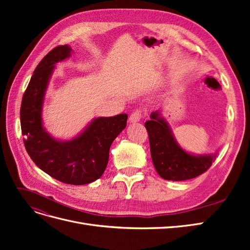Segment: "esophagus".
Returning a JSON list of instances; mask_svg holds the SVG:
<instances>
[{
    "mask_svg": "<svg viewBox=\"0 0 250 250\" xmlns=\"http://www.w3.org/2000/svg\"><path fill=\"white\" fill-rule=\"evenodd\" d=\"M142 119V112L140 110H135L133 111L130 117H129V122L130 123H137Z\"/></svg>",
    "mask_w": 250,
    "mask_h": 250,
    "instance_id": "esophagus-1",
    "label": "esophagus"
}]
</instances>
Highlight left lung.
Listing matches in <instances>:
<instances>
[{"mask_svg": "<svg viewBox=\"0 0 250 250\" xmlns=\"http://www.w3.org/2000/svg\"><path fill=\"white\" fill-rule=\"evenodd\" d=\"M145 127L154 168L164 179L181 181L195 178L206 172L216 160L218 152L195 155L181 148L161 110L151 113Z\"/></svg>", "mask_w": 250, "mask_h": 250, "instance_id": "obj_1", "label": "left lung"}]
</instances>
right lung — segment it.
<instances>
[{"label": "right lung", "instance_id": "add662e5", "mask_svg": "<svg viewBox=\"0 0 250 250\" xmlns=\"http://www.w3.org/2000/svg\"><path fill=\"white\" fill-rule=\"evenodd\" d=\"M67 44L50 51L30 79L22 96L21 127L28 154L43 172L62 183L86 185L102 176L109 158L112 142L123 131L128 116L94 119L85 129L70 141L53 138L42 125L44 95L55 64L71 56Z\"/></svg>", "mask_w": 250, "mask_h": 250}]
</instances>
